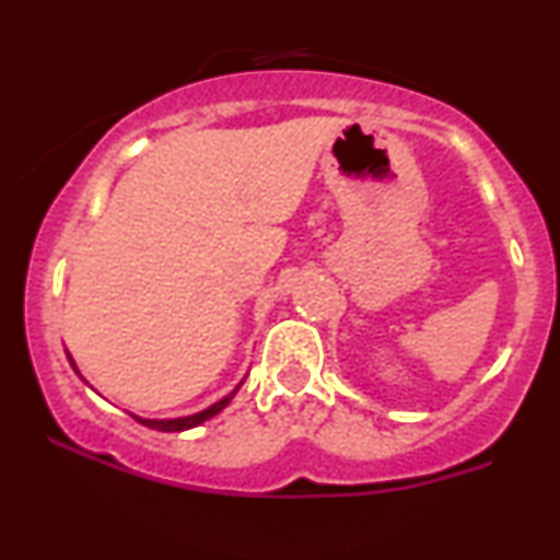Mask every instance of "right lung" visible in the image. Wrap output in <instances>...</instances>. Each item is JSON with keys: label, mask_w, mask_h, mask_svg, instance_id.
Masks as SVG:
<instances>
[{"label": "right lung", "mask_w": 560, "mask_h": 560, "mask_svg": "<svg viewBox=\"0 0 560 560\" xmlns=\"http://www.w3.org/2000/svg\"><path fill=\"white\" fill-rule=\"evenodd\" d=\"M68 361H70V355H68ZM70 365H73L75 369V363L70 361ZM236 395V389L231 392L229 397H223V400H218L215 405H210L208 410H202V413H197V416H186V419H171V421H152V419H137V421H141L144 423V427H150V429H158V432H184V429H191V427H199V423L202 421H208V419H213L215 413H221L223 408H226V405L231 402V397Z\"/></svg>", "instance_id": "obj_1"}]
</instances>
